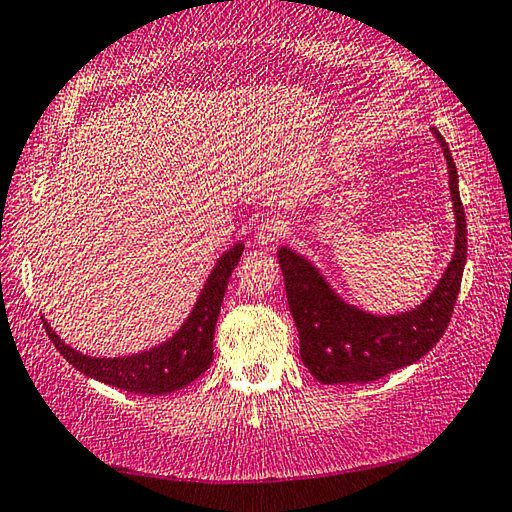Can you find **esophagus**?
Instances as JSON below:
<instances>
[{"instance_id":"esophagus-1","label":"esophagus","mask_w":512,"mask_h":512,"mask_svg":"<svg viewBox=\"0 0 512 512\" xmlns=\"http://www.w3.org/2000/svg\"><path fill=\"white\" fill-rule=\"evenodd\" d=\"M287 235H289V223L280 219V216H273V219H266L264 223L257 225L255 239L259 246L268 248V246L277 244V241H282Z\"/></svg>"}]
</instances>
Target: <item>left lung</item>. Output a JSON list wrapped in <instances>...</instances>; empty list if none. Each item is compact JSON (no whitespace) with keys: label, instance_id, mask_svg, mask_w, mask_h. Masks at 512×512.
Here are the masks:
<instances>
[{"label":"left lung","instance_id":"obj_1","mask_svg":"<svg viewBox=\"0 0 512 512\" xmlns=\"http://www.w3.org/2000/svg\"><path fill=\"white\" fill-rule=\"evenodd\" d=\"M433 135L447 160L456 214V250L438 287L420 307L397 316H372L336 296L305 257L287 246L277 250L289 309L300 336V359L323 384H368L411 366L440 341L452 320L467 257V228L452 153L436 128Z\"/></svg>","mask_w":512,"mask_h":512}]
</instances>
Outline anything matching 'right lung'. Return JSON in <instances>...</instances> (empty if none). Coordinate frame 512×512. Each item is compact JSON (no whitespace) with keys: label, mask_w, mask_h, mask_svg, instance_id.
I'll return each mask as SVG.
<instances>
[{"label":"right lung","mask_w":512,"mask_h":512,"mask_svg":"<svg viewBox=\"0 0 512 512\" xmlns=\"http://www.w3.org/2000/svg\"><path fill=\"white\" fill-rule=\"evenodd\" d=\"M241 253H244V244H237L216 262L187 323L158 348L121 359H94L65 345L45 320L49 339L76 370L108 386L137 395H167L180 391L201 377L214 361L212 341L216 318H219L228 280L239 264Z\"/></svg>","instance_id":"1"}]
</instances>
